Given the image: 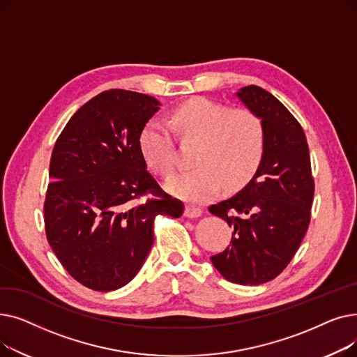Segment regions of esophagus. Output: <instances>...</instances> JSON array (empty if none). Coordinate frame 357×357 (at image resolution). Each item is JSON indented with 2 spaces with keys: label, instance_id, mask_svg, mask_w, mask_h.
<instances>
[{
  "label": "esophagus",
  "instance_id": "34e87169",
  "mask_svg": "<svg viewBox=\"0 0 357 357\" xmlns=\"http://www.w3.org/2000/svg\"><path fill=\"white\" fill-rule=\"evenodd\" d=\"M202 214V208L197 207V205H186L183 215L188 217V218H197Z\"/></svg>",
  "mask_w": 357,
  "mask_h": 357
}]
</instances>
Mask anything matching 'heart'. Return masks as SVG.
<instances>
[{
  "label": "heart",
  "instance_id": "b5f03b06",
  "mask_svg": "<svg viewBox=\"0 0 357 357\" xmlns=\"http://www.w3.org/2000/svg\"><path fill=\"white\" fill-rule=\"evenodd\" d=\"M181 140H195V167L166 181L172 194L192 202L213 199L221 183L229 190L245 185L260 165L265 146V127L250 109H230L208 98H194L176 107L169 117ZM147 165L159 175L175 167L172 130L159 119L150 120L140 135Z\"/></svg>",
  "mask_w": 357,
  "mask_h": 357
}]
</instances>
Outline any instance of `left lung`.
Masks as SVG:
<instances>
[{
	"mask_svg": "<svg viewBox=\"0 0 357 357\" xmlns=\"http://www.w3.org/2000/svg\"><path fill=\"white\" fill-rule=\"evenodd\" d=\"M236 96L264 123L265 146L245 188L208 208L234 229L230 246L211 261L230 282L260 285L282 272L301 245L314 179L305 133L288 108L256 85L240 88Z\"/></svg>",
	"mask_w": 357,
	"mask_h": 357,
	"instance_id": "8db88e82",
	"label": "left lung"
}]
</instances>
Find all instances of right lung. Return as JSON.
<instances>
[{
	"label": "right lung",
	"instance_id": "1",
	"mask_svg": "<svg viewBox=\"0 0 357 357\" xmlns=\"http://www.w3.org/2000/svg\"><path fill=\"white\" fill-rule=\"evenodd\" d=\"M159 107L144 93L104 91L75 112L54 143L46 237L69 275L93 291L128 284L152 249L155 217L183 213L149 174L140 147ZM147 193L155 198L140 202Z\"/></svg>",
	"mask_w": 357,
	"mask_h": 357
}]
</instances>
